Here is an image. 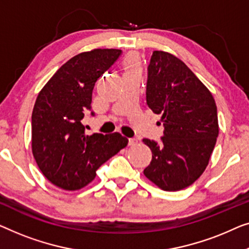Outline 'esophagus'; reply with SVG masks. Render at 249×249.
<instances>
[{
  "label": "esophagus",
  "instance_id": "esophagus-1",
  "mask_svg": "<svg viewBox=\"0 0 249 249\" xmlns=\"http://www.w3.org/2000/svg\"><path fill=\"white\" fill-rule=\"evenodd\" d=\"M138 144V140L136 139H128V145Z\"/></svg>",
  "mask_w": 249,
  "mask_h": 249
}]
</instances>
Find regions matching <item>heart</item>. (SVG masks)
Listing matches in <instances>:
<instances>
[{"label": "heart", "instance_id": "b5f03b06", "mask_svg": "<svg viewBox=\"0 0 249 249\" xmlns=\"http://www.w3.org/2000/svg\"><path fill=\"white\" fill-rule=\"evenodd\" d=\"M125 68L128 71H138L139 69V58L135 55H131L126 59L125 62Z\"/></svg>", "mask_w": 249, "mask_h": 249}]
</instances>
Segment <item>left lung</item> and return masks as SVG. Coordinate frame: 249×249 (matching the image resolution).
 Instances as JSON below:
<instances>
[{"label":"left lung","instance_id":"left-lung-1","mask_svg":"<svg viewBox=\"0 0 249 249\" xmlns=\"http://www.w3.org/2000/svg\"><path fill=\"white\" fill-rule=\"evenodd\" d=\"M146 104L160 114L163 136L143 139L152 160L145 177L163 191H180L208 166L219 135L216 105L209 89L183 61L155 51L148 66Z\"/></svg>","mask_w":249,"mask_h":249}]
</instances>
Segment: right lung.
<instances>
[{
	"label": "right lung",
	"mask_w": 249,
	"mask_h": 249,
	"mask_svg": "<svg viewBox=\"0 0 249 249\" xmlns=\"http://www.w3.org/2000/svg\"><path fill=\"white\" fill-rule=\"evenodd\" d=\"M121 54V50H93L75 55L38 94L31 116L33 155L55 186L66 191L87 186L98 168L127 145L120 133L87 135L82 124L91 110L94 83Z\"/></svg>",
	"instance_id": "obj_1"
}]
</instances>
